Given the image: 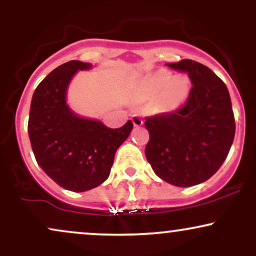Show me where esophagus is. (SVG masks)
I'll use <instances>...</instances> for the list:
<instances>
[{
  "mask_svg": "<svg viewBox=\"0 0 256 256\" xmlns=\"http://www.w3.org/2000/svg\"><path fill=\"white\" fill-rule=\"evenodd\" d=\"M131 120H132V122H134V128H140V126H142L143 122H144L140 116H134Z\"/></svg>",
  "mask_w": 256,
  "mask_h": 256,
  "instance_id": "obj_1",
  "label": "esophagus"
}]
</instances>
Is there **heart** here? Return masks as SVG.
<instances>
[{"instance_id": "heart-1", "label": "heart", "mask_w": 256, "mask_h": 256, "mask_svg": "<svg viewBox=\"0 0 256 256\" xmlns=\"http://www.w3.org/2000/svg\"><path fill=\"white\" fill-rule=\"evenodd\" d=\"M143 92L150 98H158L161 110L174 112L189 98L192 82L188 76H176L167 70H158L146 77L142 82Z\"/></svg>"}]
</instances>
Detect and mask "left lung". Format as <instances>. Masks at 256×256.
Returning <instances> with one entry per match:
<instances>
[{
	"label": "left lung",
	"instance_id": "left-lung-1",
	"mask_svg": "<svg viewBox=\"0 0 256 256\" xmlns=\"http://www.w3.org/2000/svg\"><path fill=\"white\" fill-rule=\"evenodd\" d=\"M188 72L192 88L176 113L146 118V158L158 178L188 188L210 179L228 156L234 137L231 98L224 82L194 60L167 64Z\"/></svg>",
	"mask_w": 256,
	"mask_h": 256
}]
</instances>
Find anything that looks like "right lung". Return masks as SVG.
<instances>
[{"label":"right lung","instance_id":"obj_1","mask_svg":"<svg viewBox=\"0 0 256 256\" xmlns=\"http://www.w3.org/2000/svg\"><path fill=\"white\" fill-rule=\"evenodd\" d=\"M92 64L72 60L56 67L32 96L28 137L40 168L64 189L83 192L110 177L118 148L130 136L131 120L119 128L79 116L67 104L71 80Z\"/></svg>","mask_w":256,"mask_h":256}]
</instances>
